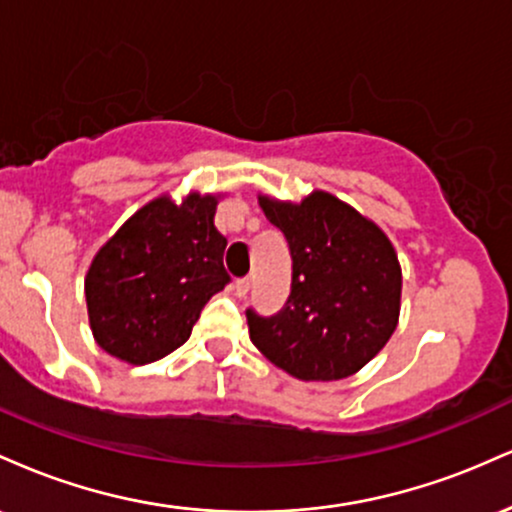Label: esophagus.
I'll return each mask as SVG.
<instances>
[{
  "mask_svg": "<svg viewBox=\"0 0 512 512\" xmlns=\"http://www.w3.org/2000/svg\"><path fill=\"white\" fill-rule=\"evenodd\" d=\"M233 291H236L238 298L248 296V291H250V279H248V276H245V279H236V284H233Z\"/></svg>",
  "mask_w": 512,
  "mask_h": 512,
  "instance_id": "esophagus-1",
  "label": "esophagus"
}]
</instances>
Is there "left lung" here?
<instances>
[{
  "label": "left lung",
  "instance_id": "8db88e82",
  "mask_svg": "<svg viewBox=\"0 0 512 512\" xmlns=\"http://www.w3.org/2000/svg\"><path fill=\"white\" fill-rule=\"evenodd\" d=\"M260 207L289 243L291 293L269 317L245 310L252 344L298 380L349 378L397 327L395 248L373 221L327 192L301 204L260 197Z\"/></svg>",
  "mask_w": 512,
  "mask_h": 512
}]
</instances>
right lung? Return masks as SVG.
Instances as JSON below:
<instances>
[{
    "label": "right lung",
    "instance_id": "1",
    "mask_svg": "<svg viewBox=\"0 0 512 512\" xmlns=\"http://www.w3.org/2000/svg\"><path fill=\"white\" fill-rule=\"evenodd\" d=\"M216 197L149 202L93 257L86 305L98 346L144 366L190 339L204 305L231 281Z\"/></svg>",
    "mask_w": 512,
    "mask_h": 512
}]
</instances>
